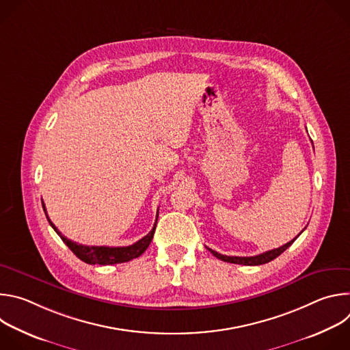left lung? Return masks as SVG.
I'll list each match as a JSON object with an SVG mask.
<instances>
[{"label":"left lung","instance_id":"1","mask_svg":"<svg viewBox=\"0 0 350 350\" xmlns=\"http://www.w3.org/2000/svg\"><path fill=\"white\" fill-rule=\"evenodd\" d=\"M305 230V228H304ZM302 230V231H304ZM299 237V235H297ZM296 239V238H295ZM289 241L286 242L285 245L277 247V249H271V251H267L265 254H260V255H256V256H247V258H239V256H226V255H221V254H217L216 251H213V249H209V251L212 252L213 256H216L217 259L223 260V262H228V263H234V265H245V266H259V265H265V263H269L271 260H274L277 256H280L285 249H288L293 241Z\"/></svg>","mask_w":350,"mask_h":350}]
</instances>
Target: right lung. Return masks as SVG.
Wrapping results in <instances>:
<instances>
[{"mask_svg": "<svg viewBox=\"0 0 350 350\" xmlns=\"http://www.w3.org/2000/svg\"><path fill=\"white\" fill-rule=\"evenodd\" d=\"M42 209L45 212L46 220L48 223L51 224V227L55 230V232L62 238V241L68 245V247L70 251L83 262L88 263V265H118V263H124V262H130L138 256H141L146 247L151 243L152 238H154V232L157 228V223H158V215H157V221L154 224V228L149 231L144 238H141L139 241H137L133 245L129 246H88V245H81L77 242H73L70 239H68L66 237L62 235V232L54 226V223L49 220L46 211H45V205L42 202Z\"/></svg>", "mask_w": 350, "mask_h": 350, "instance_id": "obj_1", "label": "right lung"}]
</instances>
